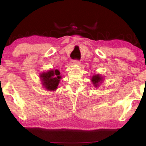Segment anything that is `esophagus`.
<instances>
[{"label":"esophagus","instance_id":"34e87169","mask_svg":"<svg viewBox=\"0 0 146 146\" xmlns=\"http://www.w3.org/2000/svg\"><path fill=\"white\" fill-rule=\"evenodd\" d=\"M80 61L78 60H74L73 61V64H74L78 65V64H80Z\"/></svg>","mask_w":146,"mask_h":146}]
</instances>
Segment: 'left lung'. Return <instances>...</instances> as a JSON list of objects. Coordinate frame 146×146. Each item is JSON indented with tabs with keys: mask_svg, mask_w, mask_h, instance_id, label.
Segmentation results:
<instances>
[{
	"mask_svg": "<svg viewBox=\"0 0 146 146\" xmlns=\"http://www.w3.org/2000/svg\"><path fill=\"white\" fill-rule=\"evenodd\" d=\"M101 80H102L101 76H100L99 74L94 76L92 78V81L94 84L95 85V86H97L98 84Z\"/></svg>",
	"mask_w": 146,
	"mask_h": 146,
	"instance_id": "1",
	"label": "left lung"
}]
</instances>
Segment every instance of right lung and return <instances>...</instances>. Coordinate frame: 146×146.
<instances>
[{
  "label": "right lung",
  "mask_w": 146,
  "mask_h": 146,
  "mask_svg": "<svg viewBox=\"0 0 146 146\" xmlns=\"http://www.w3.org/2000/svg\"><path fill=\"white\" fill-rule=\"evenodd\" d=\"M60 74V72L58 70H51L48 72L42 74L40 77L43 82L44 86L48 90H55L58 86L60 79L61 78Z\"/></svg>",
  "instance_id": "obj_1"
}]
</instances>
